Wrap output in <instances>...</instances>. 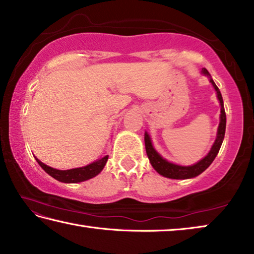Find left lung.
Listing matches in <instances>:
<instances>
[{"label":"left lung","mask_w":254,"mask_h":254,"mask_svg":"<svg viewBox=\"0 0 254 254\" xmlns=\"http://www.w3.org/2000/svg\"><path fill=\"white\" fill-rule=\"evenodd\" d=\"M201 72H203L204 75L210 77L209 72L207 69H206V68H203V69H201ZM209 81L213 84L215 91H216L218 100H220V103H221V122H220V126H218L216 140H215V142L213 144L212 149H210V151L204 159H201V160L197 162L196 165L188 166V167L178 166V165H175V163L168 162L167 160H165V159L159 156L158 152L152 147V143H151V140H150L149 134L147 132L144 133L145 151H147L149 160H150V162H151L153 168L157 170V173H159L162 176H165V177H167V178L187 179V178L196 177V176H198L199 174L203 173L204 170L208 168L210 163L214 161L215 157L217 156L218 151H220L223 139H224V135H225L226 114H225L224 104H223V98H222V94L220 92V89H218L216 84L214 83V80L212 78L209 79Z\"/></svg>","instance_id":"8db88e82"}]
</instances>
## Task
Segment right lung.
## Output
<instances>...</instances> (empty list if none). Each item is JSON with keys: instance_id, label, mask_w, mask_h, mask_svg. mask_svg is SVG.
Here are the masks:
<instances>
[{"instance_id": "add662e5", "label": "right lung", "mask_w": 254, "mask_h": 254, "mask_svg": "<svg viewBox=\"0 0 254 254\" xmlns=\"http://www.w3.org/2000/svg\"><path fill=\"white\" fill-rule=\"evenodd\" d=\"M107 159H109V156H105L101 159H98V160H96L95 162L91 163V165L81 167V168H75V169H69V170L54 169L51 168V167L45 165V163H42L40 160H38L37 158L36 160L47 174L50 175L51 177H54L55 179L59 180V182L80 183V182H84V180L95 177L96 175L100 174L103 170V168H104Z\"/></svg>"}]
</instances>
